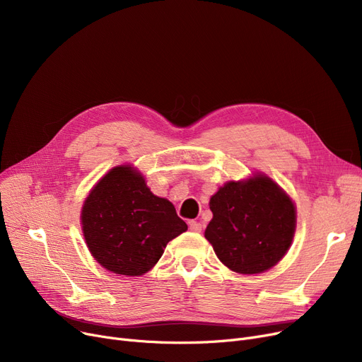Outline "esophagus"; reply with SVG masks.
<instances>
[{
    "instance_id": "esophagus-1",
    "label": "esophagus",
    "mask_w": 362,
    "mask_h": 362,
    "mask_svg": "<svg viewBox=\"0 0 362 362\" xmlns=\"http://www.w3.org/2000/svg\"><path fill=\"white\" fill-rule=\"evenodd\" d=\"M189 229H191L192 232H201L202 224L199 221H191V223H189Z\"/></svg>"
}]
</instances>
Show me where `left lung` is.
I'll use <instances>...</instances> for the list:
<instances>
[{"mask_svg":"<svg viewBox=\"0 0 362 362\" xmlns=\"http://www.w3.org/2000/svg\"><path fill=\"white\" fill-rule=\"evenodd\" d=\"M213 220L205 238L218 259L240 274L272 269L286 254L295 233V206L269 177L229 182L211 197Z\"/></svg>","mask_w":362,"mask_h":362,"instance_id":"1","label":"left lung"}]
</instances>
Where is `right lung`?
<instances>
[{
	"mask_svg": "<svg viewBox=\"0 0 362 362\" xmlns=\"http://www.w3.org/2000/svg\"><path fill=\"white\" fill-rule=\"evenodd\" d=\"M82 224L93 258L123 276L151 270L165 245L187 230L173 204L152 194L127 165L114 167L92 189L82 208Z\"/></svg>",
	"mask_w": 362,
	"mask_h": 362,
	"instance_id": "obj_1",
	"label": "right lung"
}]
</instances>
